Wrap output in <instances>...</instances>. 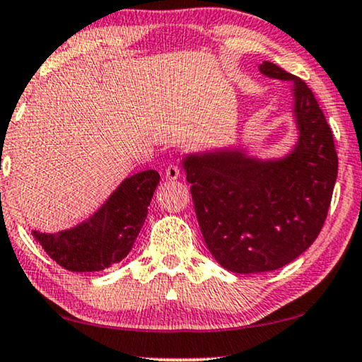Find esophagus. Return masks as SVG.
Wrapping results in <instances>:
<instances>
[{
    "label": "esophagus",
    "mask_w": 362,
    "mask_h": 362,
    "mask_svg": "<svg viewBox=\"0 0 362 362\" xmlns=\"http://www.w3.org/2000/svg\"><path fill=\"white\" fill-rule=\"evenodd\" d=\"M164 175H165V180L174 182V180H177V179H180L182 170H180V167H179V165H175V164H169V165L165 167Z\"/></svg>",
    "instance_id": "obj_1"
}]
</instances>
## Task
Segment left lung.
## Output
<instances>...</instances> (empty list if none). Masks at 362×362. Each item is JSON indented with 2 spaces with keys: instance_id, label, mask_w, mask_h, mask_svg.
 Segmentation results:
<instances>
[{
  "instance_id": "1",
  "label": "left lung",
  "mask_w": 362,
  "mask_h": 362,
  "mask_svg": "<svg viewBox=\"0 0 362 362\" xmlns=\"http://www.w3.org/2000/svg\"><path fill=\"white\" fill-rule=\"evenodd\" d=\"M260 71L294 81L300 136L293 153L268 163L240 151L183 160L208 250L233 273L272 272L309 249L327 219L338 174L332 128L309 86L274 63L263 62Z\"/></svg>"
}]
</instances>
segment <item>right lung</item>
Segmentation results:
<instances>
[{
  "instance_id": "right-lung-1",
  "label": "right lung",
  "mask_w": 362,
  "mask_h": 362,
  "mask_svg": "<svg viewBox=\"0 0 362 362\" xmlns=\"http://www.w3.org/2000/svg\"><path fill=\"white\" fill-rule=\"evenodd\" d=\"M159 183L156 170L125 179L93 218L64 233H34L48 257L68 272H100L122 262L136 240Z\"/></svg>"
}]
</instances>
